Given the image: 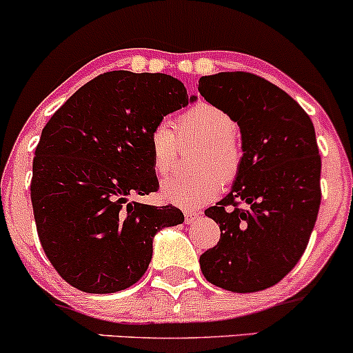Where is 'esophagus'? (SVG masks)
I'll use <instances>...</instances> for the list:
<instances>
[{
	"label": "esophagus",
	"mask_w": 353,
	"mask_h": 353,
	"mask_svg": "<svg viewBox=\"0 0 353 353\" xmlns=\"http://www.w3.org/2000/svg\"><path fill=\"white\" fill-rule=\"evenodd\" d=\"M197 217H199V212H192V210H188V212H184L185 224H194V222L197 221Z\"/></svg>",
	"instance_id": "34e87169"
}]
</instances>
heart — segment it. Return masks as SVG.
<instances>
[{
  "mask_svg": "<svg viewBox=\"0 0 353 353\" xmlns=\"http://www.w3.org/2000/svg\"><path fill=\"white\" fill-rule=\"evenodd\" d=\"M237 121L222 108L210 103L196 104L177 119L182 139L196 137L204 141L197 154L194 176H176L161 188L163 199L182 209H197L217 196L222 182H232L244 161V151L237 141ZM179 141L169 121H159L149 132L152 168L159 176L171 172L177 156Z\"/></svg>",
  "mask_w": 353,
  "mask_h": 353,
  "instance_id": "obj_1",
  "label": "heart"
}]
</instances>
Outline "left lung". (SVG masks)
I'll use <instances>...</instances> for the list:
<instances>
[{"label": "left lung", "instance_id": "left-lung-1", "mask_svg": "<svg viewBox=\"0 0 353 353\" xmlns=\"http://www.w3.org/2000/svg\"><path fill=\"white\" fill-rule=\"evenodd\" d=\"M199 92L241 128L244 161L232 189L205 210L221 229L201 255L210 283L247 294L281 282L305 250L320 208V169L309 114L261 76H202Z\"/></svg>", "mask_w": 353, "mask_h": 353}]
</instances>
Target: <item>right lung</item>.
Here are the masks:
<instances>
[{
	"mask_svg": "<svg viewBox=\"0 0 353 353\" xmlns=\"http://www.w3.org/2000/svg\"><path fill=\"white\" fill-rule=\"evenodd\" d=\"M194 101L169 74L109 71L79 88L44 125L31 202L44 254L72 287L128 289L148 270L154 236L184 222L174 205L129 197L159 189L149 132Z\"/></svg>",
	"mask_w": 353,
	"mask_h": 353,
	"instance_id": "right-lung-1",
	"label": "right lung"
}]
</instances>
